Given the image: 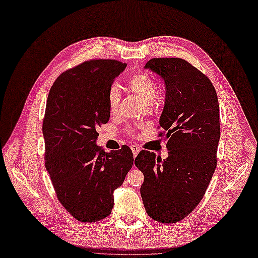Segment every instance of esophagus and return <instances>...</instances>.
<instances>
[{
    "label": "esophagus",
    "mask_w": 258,
    "mask_h": 258,
    "mask_svg": "<svg viewBox=\"0 0 258 258\" xmlns=\"http://www.w3.org/2000/svg\"><path fill=\"white\" fill-rule=\"evenodd\" d=\"M131 151H132V153H134V156L136 157V156L139 154V152H140V147L139 146H137V145H132L131 146Z\"/></svg>",
    "instance_id": "obj_1"
}]
</instances>
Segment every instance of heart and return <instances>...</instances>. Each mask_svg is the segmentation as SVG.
<instances>
[{
	"mask_svg": "<svg viewBox=\"0 0 258 258\" xmlns=\"http://www.w3.org/2000/svg\"><path fill=\"white\" fill-rule=\"evenodd\" d=\"M129 87L134 91L138 98L141 100L143 105L153 103L156 97H157V85L150 75L145 73L136 74L129 81ZM120 101V90L119 86L117 84H113L107 93V102L108 108L111 113H116L118 104Z\"/></svg>",
	"mask_w": 258,
	"mask_h": 258,
	"instance_id": "heart-1",
	"label": "heart"
}]
</instances>
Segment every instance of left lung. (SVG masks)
I'll list each match as a JSON object with an SVG mask.
<instances>
[{
	"instance_id": "obj_1",
	"label": "left lung",
	"mask_w": 258,
	"mask_h": 258,
	"mask_svg": "<svg viewBox=\"0 0 258 258\" xmlns=\"http://www.w3.org/2000/svg\"><path fill=\"white\" fill-rule=\"evenodd\" d=\"M144 69L161 77L166 100L159 119L168 157L140 152L135 165L144 174L141 197L146 213L159 223L183 220L198 206L216 168L221 137L214 86L184 59L154 58Z\"/></svg>"
}]
</instances>
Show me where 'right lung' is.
<instances>
[{
	"label": "right lung",
	"instance_id": "add662e5",
	"mask_svg": "<svg viewBox=\"0 0 258 258\" xmlns=\"http://www.w3.org/2000/svg\"><path fill=\"white\" fill-rule=\"evenodd\" d=\"M127 64L90 60L62 73L51 86L43 121L45 167L60 204L77 221L111 214L114 190L134 165L127 145L105 153L97 128L110 119L108 89Z\"/></svg>",
	"mask_w": 258,
	"mask_h": 258
}]
</instances>
